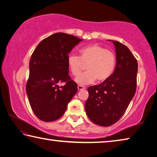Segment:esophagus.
I'll use <instances>...</instances> for the list:
<instances>
[{
	"label": "esophagus",
	"instance_id": "1",
	"mask_svg": "<svg viewBox=\"0 0 157 157\" xmlns=\"http://www.w3.org/2000/svg\"><path fill=\"white\" fill-rule=\"evenodd\" d=\"M78 90H84V89H85V87L82 86V85H78Z\"/></svg>",
	"mask_w": 157,
	"mask_h": 157
}]
</instances>
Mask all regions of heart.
I'll use <instances>...</instances> for the list:
<instances>
[{
  "instance_id": "heart-1",
  "label": "heart",
  "mask_w": 157,
  "mask_h": 157,
  "mask_svg": "<svg viewBox=\"0 0 157 157\" xmlns=\"http://www.w3.org/2000/svg\"><path fill=\"white\" fill-rule=\"evenodd\" d=\"M79 57L70 55L67 63L71 73L78 76L84 65H86V72L75 79L77 83L86 85L94 82L107 80L112 75L116 67V55L113 52L98 44L84 46L79 50Z\"/></svg>"
}]
</instances>
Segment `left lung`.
<instances>
[{"mask_svg": "<svg viewBox=\"0 0 157 157\" xmlns=\"http://www.w3.org/2000/svg\"><path fill=\"white\" fill-rule=\"evenodd\" d=\"M116 66L114 72L102 84L90 86L85 110L93 123L107 127L116 123L134 96L136 89L138 63L129 49L117 41Z\"/></svg>", "mask_w": 157, "mask_h": 157, "instance_id": "8db88e82", "label": "left lung"}]
</instances>
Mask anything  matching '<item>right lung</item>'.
<instances>
[{
	"mask_svg": "<svg viewBox=\"0 0 157 157\" xmlns=\"http://www.w3.org/2000/svg\"><path fill=\"white\" fill-rule=\"evenodd\" d=\"M82 41L71 34L55 33L42 40L32 55L26 92L32 109L40 120L59 119L78 91V85L68 75L67 59ZM63 81L66 84L59 87L58 84Z\"/></svg>",
	"mask_w": 157,
	"mask_h": 157,
	"instance_id": "obj_1",
	"label": "right lung"
}]
</instances>
